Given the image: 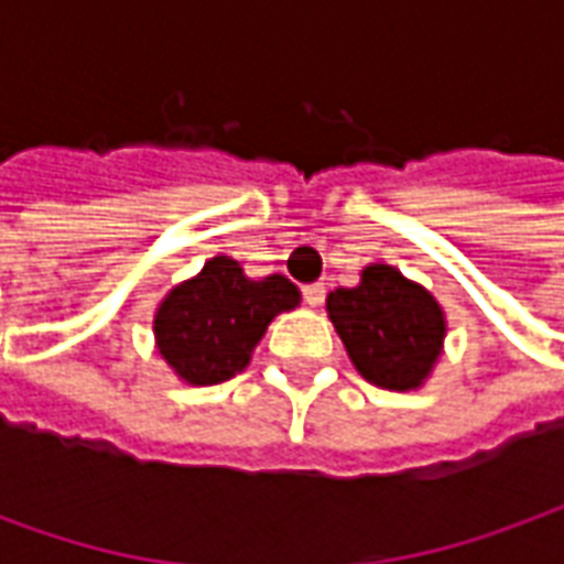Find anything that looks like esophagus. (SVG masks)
<instances>
[{
  "label": "esophagus",
  "mask_w": 564,
  "mask_h": 564,
  "mask_svg": "<svg viewBox=\"0 0 564 564\" xmlns=\"http://www.w3.org/2000/svg\"><path fill=\"white\" fill-rule=\"evenodd\" d=\"M302 299H305L307 307H319L323 299H326V286L323 283H307V286H302Z\"/></svg>",
  "instance_id": "esophagus-1"
}]
</instances>
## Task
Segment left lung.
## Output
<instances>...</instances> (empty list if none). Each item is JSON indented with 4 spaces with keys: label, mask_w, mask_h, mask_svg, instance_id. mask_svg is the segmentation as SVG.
Instances as JSON below:
<instances>
[{
    "label": "left lung",
    "mask_w": 564,
    "mask_h": 564,
    "mask_svg": "<svg viewBox=\"0 0 564 564\" xmlns=\"http://www.w3.org/2000/svg\"><path fill=\"white\" fill-rule=\"evenodd\" d=\"M359 375L383 390H416L444 344V311L392 265H368L354 290L326 299Z\"/></svg>",
    "instance_id": "left-lung-1"
}]
</instances>
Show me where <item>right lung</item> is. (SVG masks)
Here are the masks:
<instances>
[{
  "instance_id": "right-lung-1",
  "label": "right lung",
  "mask_w": 564,
  "mask_h": 564,
  "mask_svg": "<svg viewBox=\"0 0 564 564\" xmlns=\"http://www.w3.org/2000/svg\"><path fill=\"white\" fill-rule=\"evenodd\" d=\"M295 305L299 290L283 274L250 281L235 259L214 257L165 295L153 332L162 359L186 383L210 387L241 371L271 319Z\"/></svg>"
}]
</instances>
